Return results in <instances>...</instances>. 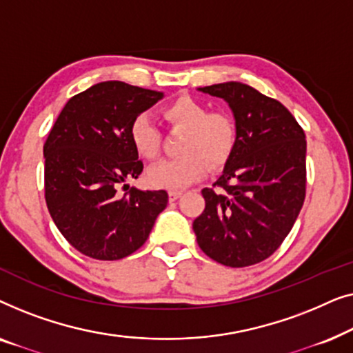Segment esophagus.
<instances>
[{"label": "esophagus", "mask_w": 353, "mask_h": 353, "mask_svg": "<svg viewBox=\"0 0 353 353\" xmlns=\"http://www.w3.org/2000/svg\"><path fill=\"white\" fill-rule=\"evenodd\" d=\"M181 196V191H168V201L173 202Z\"/></svg>", "instance_id": "34e87169"}]
</instances>
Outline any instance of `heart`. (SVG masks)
<instances>
[{"mask_svg": "<svg viewBox=\"0 0 353 353\" xmlns=\"http://www.w3.org/2000/svg\"><path fill=\"white\" fill-rule=\"evenodd\" d=\"M163 120L185 130L180 141L181 156L165 159L148 170L149 185L163 190H181L204 176L207 163L219 165L234 146L236 127L226 112H209L207 105L191 96H178L161 109ZM130 139L139 156L157 157L162 133L146 114L137 115L130 125Z\"/></svg>", "mask_w": 353, "mask_h": 353, "instance_id": "1", "label": "heart"}]
</instances>
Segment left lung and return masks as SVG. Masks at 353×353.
I'll return each instance as SVG.
<instances>
[{
    "instance_id": "obj_1",
    "label": "left lung",
    "mask_w": 353,
    "mask_h": 353,
    "mask_svg": "<svg viewBox=\"0 0 353 353\" xmlns=\"http://www.w3.org/2000/svg\"><path fill=\"white\" fill-rule=\"evenodd\" d=\"M199 91L230 104L236 139L219 180L202 190L205 209L192 230L212 260L250 267L281 245L302 209L305 133L279 101L249 85L226 81Z\"/></svg>"
}]
</instances>
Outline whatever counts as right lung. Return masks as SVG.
Returning a JSON list of instances; mask_svg holds the SVG:
<instances>
[{
  "mask_svg": "<svg viewBox=\"0 0 353 353\" xmlns=\"http://www.w3.org/2000/svg\"><path fill=\"white\" fill-rule=\"evenodd\" d=\"M162 98L161 91L101 81L67 101L52 125L43 148L46 205L83 255L120 260L133 254L167 207L163 190L119 192L143 172L130 125Z\"/></svg>",
  "mask_w": 353,
  "mask_h": 353,
  "instance_id": "1",
  "label": "right lung"
}]
</instances>
